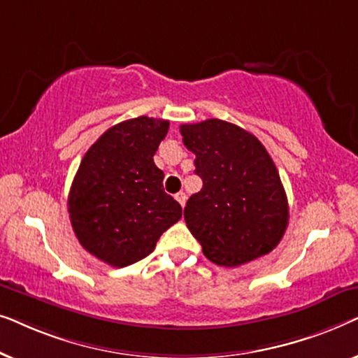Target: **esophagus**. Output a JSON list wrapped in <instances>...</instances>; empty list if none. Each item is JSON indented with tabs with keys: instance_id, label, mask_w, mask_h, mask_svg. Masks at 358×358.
<instances>
[{
	"instance_id": "34e87169",
	"label": "esophagus",
	"mask_w": 358,
	"mask_h": 358,
	"mask_svg": "<svg viewBox=\"0 0 358 358\" xmlns=\"http://www.w3.org/2000/svg\"><path fill=\"white\" fill-rule=\"evenodd\" d=\"M185 199H187V197H185V194H184V192L176 194V200H178V202H179L180 205H182V207L185 205Z\"/></svg>"
}]
</instances>
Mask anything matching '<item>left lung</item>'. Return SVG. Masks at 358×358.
<instances>
[{
	"label": "left lung",
	"mask_w": 358,
	"mask_h": 358,
	"mask_svg": "<svg viewBox=\"0 0 358 358\" xmlns=\"http://www.w3.org/2000/svg\"><path fill=\"white\" fill-rule=\"evenodd\" d=\"M180 135L203 182L184 218L207 259L238 267L271 252L287 229L288 202L264 145L220 119L180 125Z\"/></svg>",
	"instance_id": "left-lung-1"
}]
</instances>
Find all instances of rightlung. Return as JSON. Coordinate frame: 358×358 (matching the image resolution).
I'll use <instances>...</instances> for the list:
<instances>
[{"label":"right lung","mask_w":358,"mask_h":358,"mask_svg":"<svg viewBox=\"0 0 358 358\" xmlns=\"http://www.w3.org/2000/svg\"><path fill=\"white\" fill-rule=\"evenodd\" d=\"M168 129V120L146 115L110 127L86 151L73 179L68 195L73 231L87 252L112 267L148 256L182 217L153 161Z\"/></svg>","instance_id":"1"}]
</instances>
